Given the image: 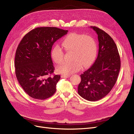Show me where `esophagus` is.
<instances>
[{
    "label": "esophagus",
    "mask_w": 134,
    "mask_h": 134,
    "mask_svg": "<svg viewBox=\"0 0 134 134\" xmlns=\"http://www.w3.org/2000/svg\"><path fill=\"white\" fill-rule=\"evenodd\" d=\"M70 76V75H61V78H69V77Z\"/></svg>",
    "instance_id": "1"
}]
</instances>
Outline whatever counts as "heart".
<instances>
[{"instance_id":"obj_1","label":"heart","mask_w":134,"mask_h":134,"mask_svg":"<svg viewBox=\"0 0 134 134\" xmlns=\"http://www.w3.org/2000/svg\"><path fill=\"white\" fill-rule=\"evenodd\" d=\"M63 45L66 51L73 52V62L64 63L56 68L58 73L69 75L79 71L82 66L87 67L94 62L97 54V45L94 39L84 34H71L63 41ZM64 51L59 45L55 46L51 51L54 62L60 64L63 62Z\"/></svg>"}]
</instances>
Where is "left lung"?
Returning <instances> with one entry per match:
<instances>
[{"mask_svg": "<svg viewBox=\"0 0 134 134\" xmlns=\"http://www.w3.org/2000/svg\"><path fill=\"white\" fill-rule=\"evenodd\" d=\"M98 35L99 50L94 64L80 75L78 94L85 99L96 101L111 91L116 82L121 68V61L115 42L106 32L91 26Z\"/></svg>", "mask_w": 134, "mask_h": 134, "instance_id": "1", "label": "left lung"}]
</instances>
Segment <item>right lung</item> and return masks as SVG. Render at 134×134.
<instances>
[{
	"instance_id": "1",
	"label": "right lung",
	"mask_w": 134,
	"mask_h": 134,
	"mask_svg": "<svg viewBox=\"0 0 134 134\" xmlns=\"http://www.w3.org/2000/svg\"><path fill=\"white\" fill-rule=\"evenodd\" d=\"M68 31L57 27H37L27 33L19 43L15 56V75L23 90L31 97L45 99L56 92L59 75L51 57L54 43Z\"/></svg>"
}]
</instances>
